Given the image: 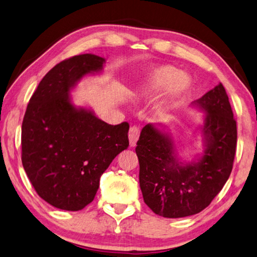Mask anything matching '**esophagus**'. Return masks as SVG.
Wrapping results in <instances>:
<instances>
[{
  "label": "esophagus",
  "instance_id": "1",
  "mask_svg": "<svg viewBox=\"0 0 257 257\" xmlns=\"http://www.w3.org/2000/svg\"><path fill=\"white\" fill-rule=\"evenodd\" d=\"M140 138V128L138 126H132L128 131V140H130V145L134 147L138 143Z\"/></svg>",
  "mask_w": 257,
  "mask_h": 257
}]
</instances>
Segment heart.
Returning <instances> with one entry per match:
<instances>
[{"instance_id":"b5f03b06","label":"heart","mask_w":257,"mask_h":257,"mask_svg":"<svg viewBox=\"0 0 257 257\" xmlns=\"http://www.w3.org/2000/svg\"><path fill=\"white\" fill-rule=\"evenodd\" d=\"M187 81L181 77V72L172 66H159L152 68L148 72L146 80L142 83L138 91L140 95L148 96L164 89H172V101L165 102L159 105V110L167 111L173 105L172 102L179 99L187 90Z\"/></svg>"}]
</instances>
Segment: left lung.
I'll return each instance as SVG.
<instances>
[{
    "instance_id": "obj_1",
    "label": "left lung",
    "mask_w": 257,
    "mask_h": 257,
    "mask_svg": "<svg viewBox=\"0 0 257 257\" xmlns=\"http://www.w3.org/2000/svg\"><path fill=\"white\" fill-rule=\"evenodd\" d=\"M192 106L206 112L200 155L181 162L172 136L152 123L142 130L135 148L144 202L164 218H184L206 209L232 172L237 132L224 87L215 85Z\"/></svg>"
}]
</instances>
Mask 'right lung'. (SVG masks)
Wrapping results in <instances>:
<instances>
[{"label":"right lung","mask_w":257,"mask_h":257,"mask_svg":"<svg viewBox=\"0 0 257 257\" xmlns=\"http://www.w3.org/2000/svg\"><path fill=\"white\" fill-rule=\"evenodd\" d=\"M92 54L59 62L39 82L22 124V163L38 196L51 206L78 211L92 202L100 177L128 147L130 125L107 124L70 92L88 75L103 70Z\"/></svg>","instance_id":"add662e5"}]
</instances>
